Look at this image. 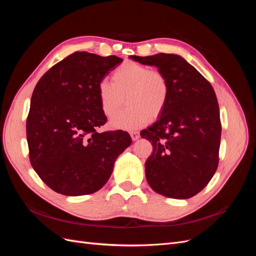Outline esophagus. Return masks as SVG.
Wrapping results in <instances>:
<instances>
[{"instance_id":"esophagus-1","label":"esophagus","mask_w":256,"mask_h":256,"mask_svg":"<svg viewBox=\"0 0 256 256\" xmlns=\"http://www.w3.org/2000/svg\"><path fill=\"white\" fill-rule=\"evenodd\" d=\"M130 136H131V138H132V141H136L138 138H140V132H138V131H131Z\"/></svg>"}]
</instances>
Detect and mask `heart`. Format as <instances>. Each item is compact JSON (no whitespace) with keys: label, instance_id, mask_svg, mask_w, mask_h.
<instances>
[{"label":"heart","instance_id":"heart-1","mask_svg":"<svg viewBox=\"0 0 256 256\" xmlns=\"http://www.w3.org/2000/svg\"><path fill=\"white\" fill-rule=\"evenodd\" d=\"M98 98L102 113L113 118L111 125L118 129L132 130L157 120L164 112L168 102L170 81L159 69L127 60L111 74V82L102 80L97 86Z\"/></svg>","mask_w":256,"mask_h":256}]
</instances>
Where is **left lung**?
<instances>
[{"mask_svg": "<svg viewBox=\"0 0 256 256\" xmlns=\"http://www.w3.org/2000/svg\"><path fill=\"white\" fill-rule=\"evenodd\" d=\"M156 66L170 81L168 102L159 120L141 131L152 142L145 162L150 188L171 198H189L210 182L219 164L220 110L216 92L204 76L177 54L131 56Z\"/></svg>", "mask_w": 256, "mask_h": 256, "instance_id": "left-lung-1", "label": "left lung"}]
</instances>
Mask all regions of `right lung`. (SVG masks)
Returning a JSON list of instances; mask_svg holds the SVG:
<instances>
[{"label": "right lung", "instance_id": "1", "mask_svg": "<svg viewBox=\"0 0 256 256\" xmlns=\"http://www.w3.org/2000/svg\"><path fill=\"white\" fill-rule=\"evenodd\" d=\"M122 62L115 56L74 52L37 82L26 120L28 156L53 191L76 196L102 189L115 160L131 144L126 131L97 132L106 122L98 83Z\"/></svg>", "mask_w": 256, "mask_h": 256}]
</instances>
